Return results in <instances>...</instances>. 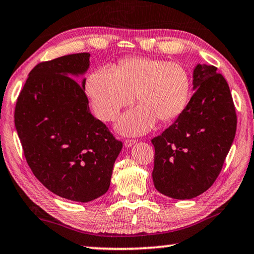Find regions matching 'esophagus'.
I'll return each mask as SVG.
<instances>
[{
  "label": "esophagus",
  "mask_w": 254,
  "mask_h": 254,
  "mask_svg": "<svg viewBox=\"0 0 254 254\" xmlns=\"http://www.w3.org/2000/svg\"><path fill=\"white\" fill-rule=\"evenodd\" d=\"M135 142H137V140H134V139H127V140H126V141H124V146H126L127 148H130V147L133 146Z\"/></svg>",
  "instance_id": "34e87169"
}]
</instances>
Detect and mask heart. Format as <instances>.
<instances>
[{"label":"heart","mask_w":254,"mask_h":254,"mask_svg":"<svg viewBox=\"0 0 254 254\" xmlns=\"http://www.w3.org/2000/svg\"><path fill=\"white\" fill-rule=\"evenodd\" d=\"M85 92L105 122L115 121L121 109L137 98L140 105L121 117L116 130L138 135L149 131L157 119L166 122L181 114L190 93V76L179 63L137 57L122 60L117 68L104 66L92 71Z\"/></svg>","instance_id":"b5f03b06"}]
</instances>
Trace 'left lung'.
I'll return each instance as SVG.
<instances>
[{"label":"left lung","instance_id":"8db88e82","mask_svg":"<svg viewBox=\"0 0 254 254\" xmlns=\"http://www.w3.org/2000/svg\"><path fill=\"white\" fill-rule=\"evenodd\" d=\"M192 90L176 122L151 140L154 186L175 199L194 198L213 185L236 133L232 93L217 68L197 64Z\"/></svg>","mask_w":254,"mask_h":254}]
</instances>
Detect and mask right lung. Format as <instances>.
Segmentation results:
<instances>
[{
	"mask_svg": "<svg viewBox=\"0 0 254 254\" xmlns=\"http://www.w3.org/2000/svg\"><path fill=\"white\" fill-rule=\"evenodd\" d=\"M90 54L63 56L33 68L19 94L14 126L26 161L44 187L60 197L86 203L111 185L122 150L85 94Z\"/></svg>",
	"mask_w": 254,
	"mask_h": 254,
	"instance_id": "obj_1",
	"label": "right lung"
}]
</instances>
